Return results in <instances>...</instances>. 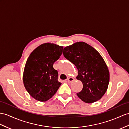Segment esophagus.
I'll return each mask as SVG.
<instances>
[{
	"label": "esophagus",
	"instance_id": "esophagus-1",
	"mask_svg": "<svg viewBox=\"0 0 129 129\" xmlns=\"http://www.w3.org/2000/svg\"><path fill=\"white\" fill-rule=\"evenodd\" d=\"M74 80V79L73 78L70 77V78H68V79H67V81H68V82L69 83H71L72 81H73Z\"/></svg>",
	"mask_w": 129,
	"mask_h": 129
}]
</instances>
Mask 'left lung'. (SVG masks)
I'll return each instance as SVG.
<instances>
[{
    "instance_id": "8db88e82",
    "label": "left lung",
    "mask_w": 129,
    "mask_h": 129,
    "mask_svg": "<svg viewBox=\"0 0 129 129\" xmlns=\"http://www.w3.org/2000/svg\"><path fill=\"white\" fill-rule=\"evenodd\" d=\"M64 57L78 69L77 79L83 83L82 90L77 95L83 101L93 103L105 95L109 82V72L99 52L83 42L64 48Z\"/></svg>"
}]
</instances>
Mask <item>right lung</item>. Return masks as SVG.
Here are the masks:
<instances>
[{
    "mask_svg": "<svg viewBox=\"0 0 129 129\" xmlns=\"http://www.w3.org/2000/svg\"><path fill=\"white\" fill-rule=\"evenodd\" d=\"M63 47L44 43L34 49L25 65L23 81L27 92L34 99L44 102L54 96L61 86L58 73L53 67L62 54Z\"/></svg>",
    "mask_w": 129,
    "mask_h": 129,
    "instance_id": "right-lung-1",
    "label": "right lung"
}]
</instances>
